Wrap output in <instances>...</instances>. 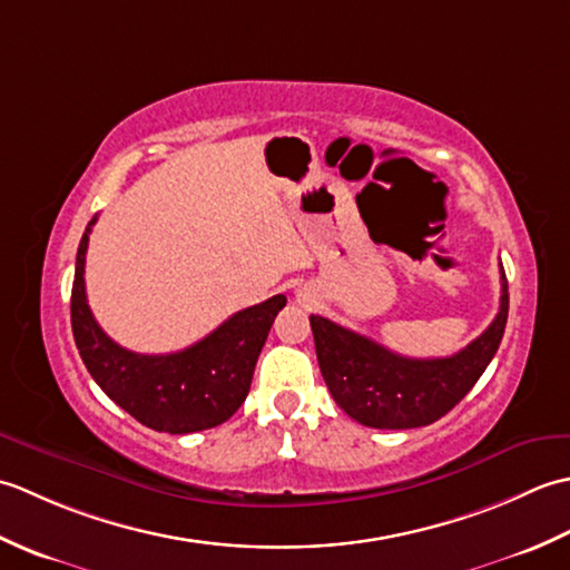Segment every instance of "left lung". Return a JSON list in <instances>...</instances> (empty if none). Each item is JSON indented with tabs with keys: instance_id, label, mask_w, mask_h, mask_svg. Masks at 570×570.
Here are the masks:
<instances>
[{
	"instance_id": "obj_1",
	"label": "left lung",
	"mask_w": 570,
	"mask_h": 570,
	"mask_svg": "<svg viewBox=\"0 0 570 570\" xmlns=\"http://www.w3.org/2000/svg\"><path fill=\"white\" fill-rule=\"evenodd\" d=\"M510 292L502 269L500 313L451 357L414 360L328 318L311 316L323 380L350 419L370 429H419L445 416L485 372L504 335Z\"/></svg>"
}]
</instances>
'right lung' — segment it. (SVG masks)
<instances>
[{
	"mask_svg": "<svg viewBox=\"0 0 570 570\" xmlns=\"http://www.w3.org/2000/svg\"><path fill=\"white\" fill-rule=\"evenodd\" d=\"M95 220L82 233L70 294L72 337L85 367L117 406L154 431L180 435L220 426L247 399L254 365L286 296L235 313L180 353H131L100 328L85 296V252Z\"/></svg>",
	"mask_w": 570,
	"mask_h": 570,
	"instance_id": "right-lung-1",
	"label": "right lung"
}]
</instances>
